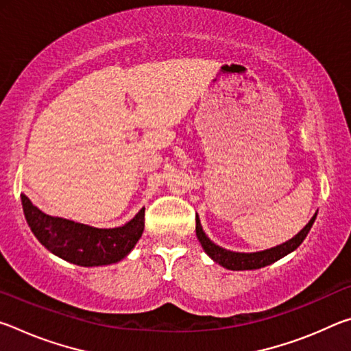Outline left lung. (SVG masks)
<instances>
[{"instance_id":"left-lung-1","label":"left lung","mask_w":351,"mask_h":351,"mask_svg":"<svg viewBox=\"0 0 351 351\" xmlns=\"http://www.w3.org/2000/svg\"><path fill=\"white\" fill-rule=\"evenodd\" d=\"M316 217H317V213H314L313 218L308 221L305 228L302 229L295 237H293V239L288 240L287 243L278 245L276 247L266 249V251H260V252H251V254L232 252V251H228V249H224V247H219L218 245H215V243L210 241L209 237L204 234V230L199 224L198 217H197V237L201 243V246H203V249H204V252L209 255L213 261H217L218 265H221L223 268L230 269V271L258 269V268H263V266L274 263V261L280 260L282 257H285V255H288L289 252H293L294 249L299 247L302 245V241L305 240L308 232H310V229H311V226L314 223V219H316Z\"/></svg>"}]
</instances>
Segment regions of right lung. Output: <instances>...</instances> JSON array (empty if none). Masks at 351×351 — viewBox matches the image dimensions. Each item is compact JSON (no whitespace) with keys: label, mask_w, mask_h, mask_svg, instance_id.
Here are the masks:
<instances>
[{"label":"right lung","mask_w":351,"mask_h":351,"mask_svg":"<svg viewBox=\"0 0 351 351\" xmlns=\"http://www.w3.org/2000/svg\"><path fill=\"white\" fill-rule=\"evenodd\" d=\"M29 228L47 251L79 266H102L121 261L144 232L145 209L121 228L97 229L71 219L46 215L21 193Z\"/></svg>","instance_id":"add662e5"}]
</instances>
